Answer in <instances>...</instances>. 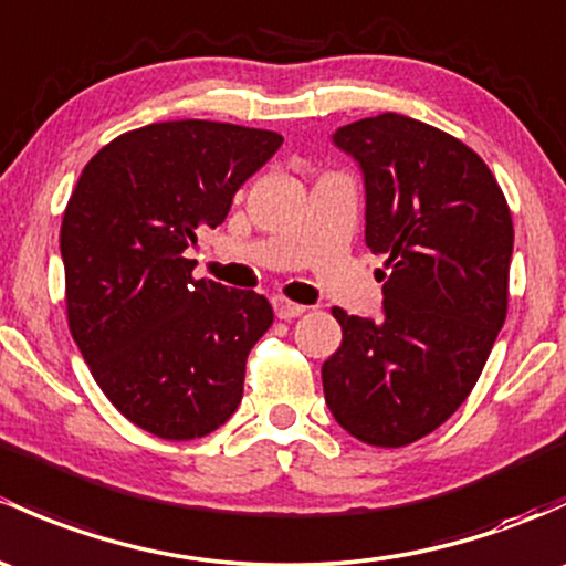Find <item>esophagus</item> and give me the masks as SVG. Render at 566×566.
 <instances>
[{
	"label": "esophagus",
	"mask_w": 566,
	"mask_h": 566,
	"mask_svg": "<svg viewBox=\"0 0 566 566\" xmlns=\"http://www.w3.org/2000/svg\"><path fill=\"white\" fill-rule=\"evenodd\" d=\"M273 312H276L279 319H293V317H301V314L306 312V306H301V303H293L287 298H273Z\"/></svg>",
	"instance_id": "1"
}]
</instances>
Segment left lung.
Returning <instances> with one entry per match:
<instances>
[{
  "instance_id": "obj_1",
  "label": "left lung",
  "mask_w": 566,
  "mask_h": 566,
  "mask_svg": "<svg viewBox=\"0 0 566 566\" xmlns=\"http://www.w3.org/2000/svg\"><path fill=\"white\" fill-rule=\"evenodd\" d=\"M358 163L366 247L385 254L382 317L333 308L342 347L323 363L336 423L401 448L467 401L507 317L513 217L496 178L453 135L382 113L338 127Z\"/></svg>"
}]
</instances>
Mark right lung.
Here are the masks:
<instances>
[{
	"instance_id": "obj_1",
	"label": "right lung",
	"mask_w": 566,
	"mask_h": 566,
	"mask_svg": "<svg viewBox=\"0 0 566 566\" xmlns=\"http://www.w3.org/2000/svg\"><path fill=\"white\" fill-rule=\"evenodd\" d=\"M282 135L238 124H148L99 148L62 219L70 333L113 407L163 439L228 423L247 355L271 328L254 290L192 279L206 228L279 151Z\"/></svg>"
}]
</instances>
